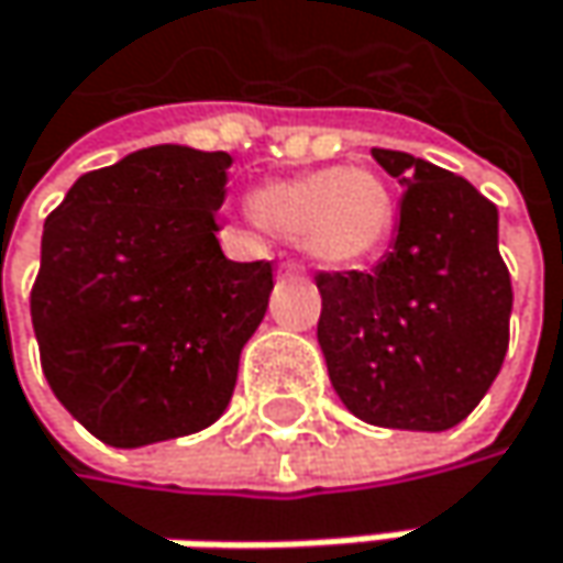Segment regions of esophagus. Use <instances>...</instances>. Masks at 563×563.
<instances>
[{
	"mask_svg": "<svg viewBox=\"0 0 563 563\" xmlns=\"http://www.w3.org/2000/svg\"><path fill=\"white\" fill-rule=\"evenodd\" d=\"M282 272H285V275H301V265H298V262H285Z\"/></svg>",
	"mask_w": 563,
	"mask_h": 563,
	"instance_id": "esophagus-1",
	"label": "esophagus"
}]
</instances>
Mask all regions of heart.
I'll list each match as a JSON object with an SVG mask.
<instances>
[{
	"label": "heart",
	"instance_id": "obj_1",
	"mask_svg": "<svg viewBox=\"0 0 563 563\" xmlns=\"http://www.w3.org/2000/svg\"><path fill=\"white\" fill-rule=\"evenodd\" d=\"M249 210L265 230L298 236L327 268L373 262L395 230V197L369 168H320L265 180L249 194Z\"/></svg>",
	"mask_w": 563,
	"mask_h": 563
}]
</instances>
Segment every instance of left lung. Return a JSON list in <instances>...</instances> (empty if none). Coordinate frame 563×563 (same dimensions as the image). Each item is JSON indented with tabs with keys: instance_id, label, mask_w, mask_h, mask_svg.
<instances>
[{
	"instance_id": "1",
	"label": "left lung",
	"mask_w": 563,
	"mask_h": 563,
	"mask_svg": "<svg viewBox=\"0 0 563 563\" xmlns=\"http://www.w3.org/2000/svg\"><path fill=\"white\" fill-rule=\"evenodd\" d=\"M398 177V236L373 272H317V343L340 401L398 431H448L489 391L509 350L512 282L499 213L470 180L373 148Z\"/></svg>"
}]
</instances>
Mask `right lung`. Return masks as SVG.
Listing matches in <instances>:
<instances>
[{"mask_svg": "<svg viewBox=\"0 0 563 563\" xmlns=\"http://www.w3.org/2000/svg\"><path fill=\"white\" fill-rule=\"evenodd\" d=\"M227 152L152 145L87 172L44 220L32 288L41 369L103 444L142 448L213 424L262 323L272 262L217 240Z\"/></svg>", "mask_w": 563, "mask_h": 563, "instance_id": "right-lung-1", "label": "right lung"}]
</instances>
